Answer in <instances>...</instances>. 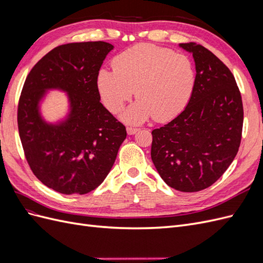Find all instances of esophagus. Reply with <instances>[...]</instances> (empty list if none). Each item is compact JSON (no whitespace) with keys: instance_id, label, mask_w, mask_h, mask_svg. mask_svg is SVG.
I'll list each match as a JSON object with an SVG mask.
<instances>
[{"instance_id":"34e87169","label":"esophagus","mask_w":263,"mask_h":263,"mask_svg":"<svg viewBox=\"0 0 263 263\" xmlns=\"http://www.w3.org/2000/svg\"><path fill=\"white\" fill-rule=\"evenodd\" d=\"M138 132V128H134V127H127V134L134 135Z\"/></svg>"}]
</instances>
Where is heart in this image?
I'll return each instance as SVG.
<instances>
[{
  "label": "heart",
  "instance_id": "1",
  "mask_svg": "<svg viewBox=\"0 0 263 263\" xmlns=\"http://www.w3.org/2000/svg\"><path fill=\"white\" fill-rule=\"evenodd\" d=\"M114 71L100 70L98 87L106 108L122 110L136 90L139 99L122 114L124 122L137 125L151 116L165 122L185 107L192 95L195 72L187 55L151 44H138L119 53Z\"/></svg>",
  "mask_w": 263,
  "mask_h": 263
}]
</instances>
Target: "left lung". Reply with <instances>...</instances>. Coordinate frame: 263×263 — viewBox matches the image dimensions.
I'll list each match as a JSON object with an SVG mask.
<instances>
[{"label":"left lung","mask_w":263,"mask_h":263,"mask_svg":"<svg viewBox=\"0 0 263 263\" xmlns=\"http://www.w3.org/2000/svg\"><path fill=\"white\" fill-rule=\"evenodd\" d=\"M179 46L193 54V92L181 114L151 132V159L169 186L197 192L216 182L235 159L243 108L233 73L216 55L196 43Z\"/></svg>","instance_id":"obj_1"}]
</instances>
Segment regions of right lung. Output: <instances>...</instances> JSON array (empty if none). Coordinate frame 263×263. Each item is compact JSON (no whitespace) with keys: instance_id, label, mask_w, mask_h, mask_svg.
<instances>
[{"instance_id":"add662e5","label":"right lung","mask_w":263,"mask_h":263,"mask_svg":"<svg viewBox=\"0 0 263 263\" xmlns=\"http://www.w3.org/2000/svg\"><path fill=\"white\" fill-rule=\"evenodd\" d=\"M105 42L55 47L39 60L24 83L17 124L26 160L36 178L62 194H86L112 169L125 140V126L100 102L98 76L107 53ZM49 89L66 91L69 113L47 123L40 102Z\"/></svg>"}]
</instances>
